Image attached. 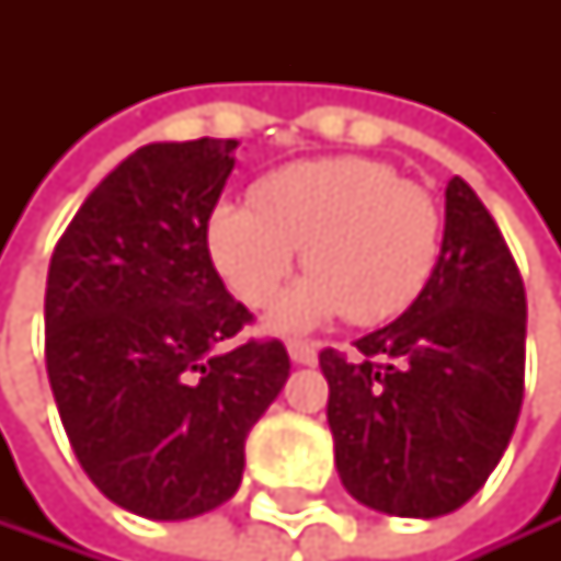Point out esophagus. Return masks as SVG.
I'll list each match as a JSON object with an SVG mask.
<instances>
[{
    "label": "esophagus",
    "instance_id": "34e87169",
    "mask_svg": "<svg viewBox=\"0 0 561 561\" xmlns=\"http://www.w3.org/2000/svg\"><path fill=\"white\" fill-rule=\"evenodd\" d=\"M316 343H309V340H289V356H293V363H302V366H312L316 363Z\"/></svg>",
    "mask_w": 561,
    "mask_h": 561
}]
</instances>
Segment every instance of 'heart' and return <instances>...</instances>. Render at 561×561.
<instances>
[{
	"label": "heart",
	"instance_id": "heart-1",
	"mask_svg": "<svg viewBox=\"0 0 561 561\" xmlns=\"http://www.w3.org/2000/svg\"><path fill=\"white\" fill-rule=\"evenodd\" d=\"M440 234L434 195L393 164L312 158L259 178L252 202H218L208 255L231 296L262 309L306 245L312 275L275 306L272 327L306 330L343 312L356 327H380L427 289Z\"/></svg>",
	"mask_w": 561,
	"mask_h": 561
}]
</instances>
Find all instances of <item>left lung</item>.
<instances>
[{
	"instance_id": "8db88e82",
	"label": "left lung",
	"mask_w": 561,
	"mask_h": 561,
	"mask_svg": "<svg viewBox=\"0 0 561 561\" xmlns=\"http://www.w3.org/2000/svg\"><path fill=\"white\" fill-rule=\"evenodd\" d=\"M444 198L440 259L417 302L353 356L319 353L340 481L400 518L461 508L502 461L525 397L515 255L465 178Z\"/></svg>"
}]
</instances>
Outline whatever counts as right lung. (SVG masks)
Here are the masks:
<instances>
[{
  "instance_id": "obj_1",
  "label": "right lung",
  "mask_w": 561,
  "mask_h": 561,
  "mask_svg": "<svg viewBox=\"0 0 561 561\" xmlns=\"http://www.w3.org/2000/svg\"><path fill=\"white\" fill-rule=\"evenodd\" d=\"M239 140L147 144L80 205L49 259L46 374L87 478L114 505L178 522L242 484L245 437L289 377L278 340L208 255Z\"/></svg>"
}]
</instances>
